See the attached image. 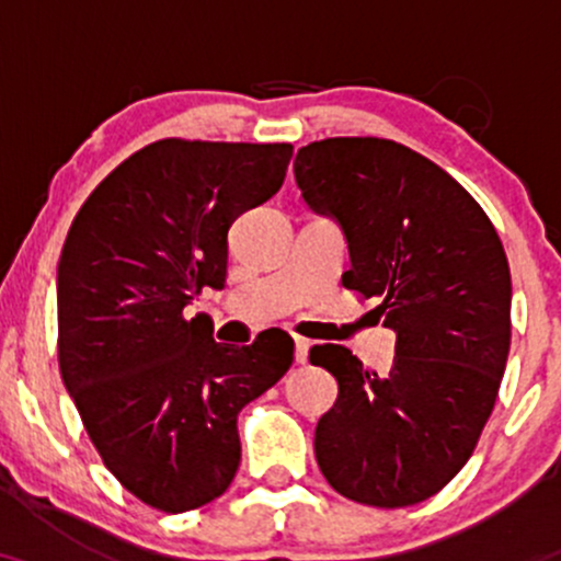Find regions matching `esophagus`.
<instances>
[{"instance_id": "esophagus-1", "label": "esophagus", "mask_w": 561, "mask_h": 561, "mask_svg": "<svg viewBox=\"0 0 561 561\" xmlns=\"http://www.w3.org/2000/svg\"><path fill=\"white\" fill-rule=\"evenodd\" d=\"M295 362L298 364H306L308 362V347H311V343H308L306 337H298V334H295Z\"/></svg>"}]
</instances>
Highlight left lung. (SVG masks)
Listing matches in <instances>:
<instances>
[{
  "instance_id": "obj_1",
  "label": "left lung",
  "mask_w": 561,
  "mask_h": 561,
  "mask_svg": "<svg viewBox=\"0 0 561 561\" xmlns=\"http://www.w3.org/2000/svg\"><path fill=\"white\" fill-rule=\"evenodd\" d=\"M295 182L343 231V285L375 298L396 332L388 377L343 345L311 347L340 388L317 424L319 469L358 504H420L467 465L499 396L512 343L504 244L465 186L396 141H311Z\"/></svg>"
}]
</instances>
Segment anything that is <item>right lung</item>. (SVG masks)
Listing matches in <instances>:
<instances>
[{
    "label": "right lung",
    "mask_w": 561,
    "mask_h": 561,
    "mask_svg": "<svg viewBox=\"0 0 561 561\" xmlns=\"http://www.w3.org/2000/svg\"><path fill=\"white\" fill-rule=\"evenodd\" d=\"M293 145L160 139L102 179L57 263V356L102 461L160 512H190L240 467L237 414L293 366L295 343H216L182 311L227 282L229 227L279 192Z\"/></svg>",
    "instance_id": "1"
}]
</instances>
